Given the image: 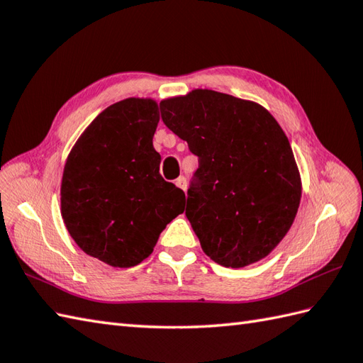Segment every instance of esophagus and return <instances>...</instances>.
<instances>
[{
    "label": "esophagus",
    "mask_w": 363,
    "mask_h": 363,
    "mask_svg": "<svg viewBox=\"0 0 363 363\" xmlns=\"http://www.w3.org/2000/svg\"><path fill=\"white\" fill-rule=\"evenodd\" d=\"M176 185H178V187L179 189H182L184 191H185V187H187V181H185V178H184V176H179V178L178 179H176V182H174Z\"/></svg>",
    "instance_id": "34e87169"
}]
</instances>
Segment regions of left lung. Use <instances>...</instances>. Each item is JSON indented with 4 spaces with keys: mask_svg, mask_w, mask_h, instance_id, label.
<instances>
[{
    "mask_svg": "<svg viewBox=\"0 0 363 363\" xmlns=\"http://www.w3.org/2000/svg\"><path fill=\"white\" fill-rule=\"evenodd\" d=\"M161 114L198 156L185 215L204 254L235 269L267 257L289 232L301 198L281 126L261 105L212 89L162 100Z\"/></svg>",
    "mask_w": 363,
    "mask_h": 363,
    "instance_id": "obj_1",
    "label": "left lung"
}]
</instances>
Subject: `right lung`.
Here are the masks:
<instances>
[{
  "label": "right lung",
  "instance_id": "add662e5",
  "mask_svg": "<svg viewBox=\"0 0 363 363\" xmlns=\"http://www.w3.org/2000/svg\"><path fill=\"white\" fill-rule=\"evenodd\" d=\"M157 123L155 100L125 99L91 122L66 159V229L85 254L113 267L150 257L165 225L184 212V191L159 173Z\"/></svg>",
  "mask_w": 363,
  "mask_h": 363
}]
</instances>
